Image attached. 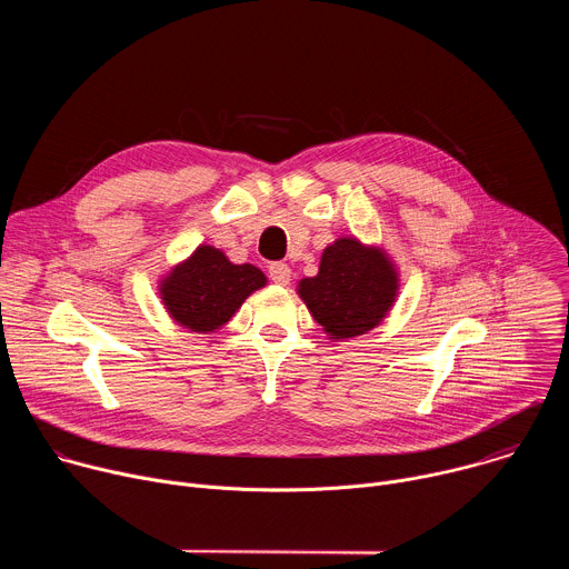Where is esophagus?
<instances>
[{
  "label": "esophagus",
  "mask_w": 569,
  "mask_h": 569,
  "mask_svg": "<svg viewBox=\"0 0 569 569\" xmlns=\"http://www.w3.org/2000/svg\"><path fill=\"white\" fill-rule=\"evenodd\" d=\"M268 272H270V279H272L274 283H279V286H288V283H290L292 272H290V268H288L286 263H272V266L268 268Z\"/></svg>",
  "instance_id": "esophagus-1"
}]
</instances>
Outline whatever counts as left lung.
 <instances>
[{
  "instance_id": "left-lung-1",
  "label": "left lung",
  "mask_w": 569,
  "mask_h": 569,
  "mask_svg": "<svg viewBox=\"0 0 569 569\" xmlns=\"http://www.w3.org/2000/svg\"><path fill=\"white\" fill-rule=\"evenodd\" d=\"M297 292L331 340H347L387 317L398 295V272L382 248L345 236L321 252L319 272L301 279Z\"/></svg>"
}]
</instances>
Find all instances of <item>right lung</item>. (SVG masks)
Returning <instances> with one entry per match:
<instances>
[{
    "label": "right lung",
    "mask_w": 569,
    "mask_h": 569,
    "mask_svg": "<svg viewBox=\"0 0 569 569\" xmlns=\"http://www.w3.org/2000/svg\"><path fill=\"white\" fill-rule=\"evenodd\" d=\"M266 283L268 279L259 268L236 266L224 252L200 246L159 281V297L180 327L193 333H213Z\"/></svg>",
    "instance_id": "add662e5"
}]
</instances>
